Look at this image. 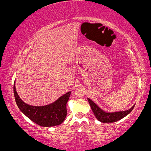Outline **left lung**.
Listing matches in <instances>:
<instances>
[{
	"instance_id": "8db88e82",
	"label": "left lung",
	"mask_w": 151,
	"mask_h": 151,
	"mask_svg": "<svg viewBox=\"0 0 151 151\" xmlns=\"http://www.w3.org/2000/svg\"><path fill=\"white\" fill-rule=\"evenodd\" d=\"M87 100L91 106V108L93 112L94 113L95 116L96 117L98 120L103 123L115 122L122 119L123 117L129 115L134 109V106H135V104H134L131 109L126 111H116V112H106V111H103L102 109H100L91 99L87 98Z\"/></svg>"
}]
</instances>
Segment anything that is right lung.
<instances>
[{"mask_svg":"<svg viewBox=\"0 0 151 151\" xmlns=\"http://www.w3.org/2000/svg\"><path fill=\"white\" fill-rule=\"evenodd\" d=\"M14 93L16 104L21 112L37 124L45 127L60 125L67 116V102L71 95V91L65 94L49 104L45 106H32L27 104L20 99L14 84Z\"/></svg>","mask_w":151,"mask_h":151,"instance_id":"add662e5","label":"right lung"}]
</instances>
